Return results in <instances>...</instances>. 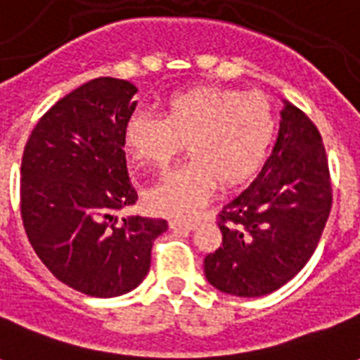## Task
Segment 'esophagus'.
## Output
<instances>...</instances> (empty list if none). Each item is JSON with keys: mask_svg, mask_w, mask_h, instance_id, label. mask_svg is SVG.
Returning <instances> with one entry per match:
<instances>
[{"mask_svg": "<svg viewBox=\"0 0 360 360\" xmlns=\"http://www.w3.org/2000/svg\"><path fill=\"white\" fill-rule=\"evenodd\" d=\"M196 226H198L196 220H181V219L169 220V228L175 231H191L194 230Z\"/></svg>", "mask_w": 360, "mask_h": 360, "instance_id": "1", "label": "esophagus"}]
</instances>
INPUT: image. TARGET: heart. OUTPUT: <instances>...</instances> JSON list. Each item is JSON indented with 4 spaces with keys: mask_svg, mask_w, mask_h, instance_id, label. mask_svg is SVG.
<instances>
[{
    "mask_svg": "<svg viewBox=\"0 0 360 360\" xmlns=\"http://www.w3.org/2000/svg\"><path fill=\"white\" fill-rule=\"evenodd\" d=\"M276 115L262 93L196 86L164 98L162 117L134 112L123 129L124 153L140 169H160L179 155L191 160L149 188L147 205L158 213L186 214L202 207L217 188L250 181L267 158Z\"/></svg>",
    "mask_w": 360,
    "mask_h": 360,
    "instance_id": "b5f03b06",
    "label": "heart"
}]
</instances>
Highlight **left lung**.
<instances>
[{
	"label": "left lung",
	"mask_w": 360,
	"mask_h": 360,
	"mask_svg": "<svg viewBox=\"0 0 360 360\" xmlns=\"http://www.w3.org/2000/svg\"><path fill=\"white\" fill-rule=\"evenodd\" d=\"M333 205L323 140L302 110L285 104L273 155L217 214L222 245L205 256L217 290L259 297L278 290L316 250Z\"/></svg>",
	"instance_id": "obj_1"
}]
</instances>
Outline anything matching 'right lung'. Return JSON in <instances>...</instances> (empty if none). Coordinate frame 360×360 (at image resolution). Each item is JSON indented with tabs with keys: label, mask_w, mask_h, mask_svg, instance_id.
Returning <instances> with one entry per match:
<instances>
[{
	"label": "right lung",
	"mask_w": 360,
	"mask_h": 360,
	"mask_svg": "<svg viewBox=\"0 0 360 360\" xmlns=\"http://www.w3.org/2000/svg\"><path fill=\"white\" fill-rule=\"evenodd\" d=\"M130 82L95 78L53 104L31 130L22 157L20 214L50 273L91 297L134 290L151 265L164 219L117 213L138 200L123 129L136 108Z\"/></svg>",
	"instance_id": "1"
}]
</instances>
